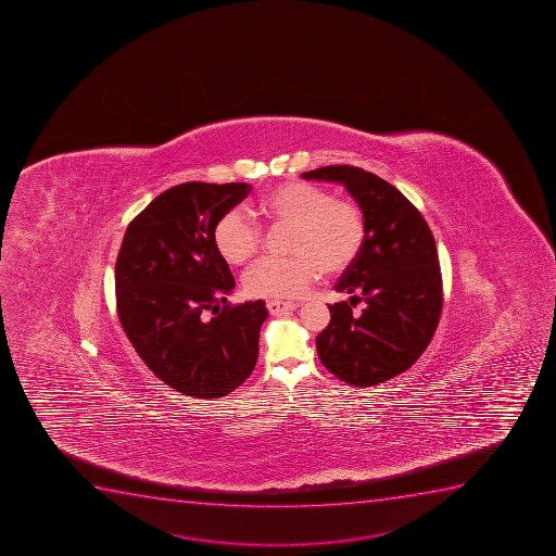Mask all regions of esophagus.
<instances>
[{"instance_id": "34e87169", "label": "esophagus", "mask_w": 556, "mask_h": 556, "mask_svg": "<svg viewBox=\"0 0 556 556\" xmlns=\"http://www.w3.org/2000/svg\"><path fill=\"white\" fill-rule=\"evenodd\" d=\"M269 314H281V312H292L299 308V303H287V301H268L266 303Z\"/></svg>"}]
</instances>
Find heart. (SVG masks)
I'll return each mask as SVG.
<instances>
[{
	"instance_id": "heart-1",
	"label": "heart",
	"mask_w": 556,
	"mask_h": 556,
	"mask_svg": "<svg viewBox=\"0 0 556 556\" xmlns=\"http://www.w3.org/2000/svg\"><path fill=\"white\" fill-rule=\"evenodd\" d=\"M257 214L269 226H292L288 239L292 257L269 258L248 271L244 288L253 298H299L320 271L337 277L352 268L366 242L361 206L312 182L287 181L269 188L258 199ZM214 242L226 263L247 266L263 248V230L230 210L215 223Z\"/></svg>"
}]
</instances>
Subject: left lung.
I'll return each instance as SVG.
<instances>
[{"label": "left lung", "mask_w": 556, "mask_h": 556, "mask_svg": "<svg viewBox=\"0 0 556 556\" xmlns=\"http://www.w3.org/2000/svg\"><path fill=\"white\" fill-rule=\"evenodd\" d=\"M304 179L341 182L366 219V242L337 292L350 293L330 308L317 336L326 369L357 388L393 379L417 363L433 339L442 312V275L433 233L393 185L357 166H323ZM358 300L364 312L355 316Z\"/></svg>", "instance_id": "1"}]
</instances>
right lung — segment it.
Wrapping results in <instances>:
<instances>
[{
	"label": "right lung",
	"instance_id": "right-lung-1",
	"mask_svg": "<svg viewBox=\"0 0 556 556\" xmlns=\"http://www.w3.org/2000/svg\"><path fill=\"white\" fill-rule=\"evenodd\" d=\"M250 190L247 182L168 188L134 217L117 255V315L128 341L157 379L195 399L228 395L257 363L268 309L263 301L226 303L236 281L214 242L215 223Z\"/></svg>",
	"mask_w": 556,
	"mask_h": 556
}]
</instances>
